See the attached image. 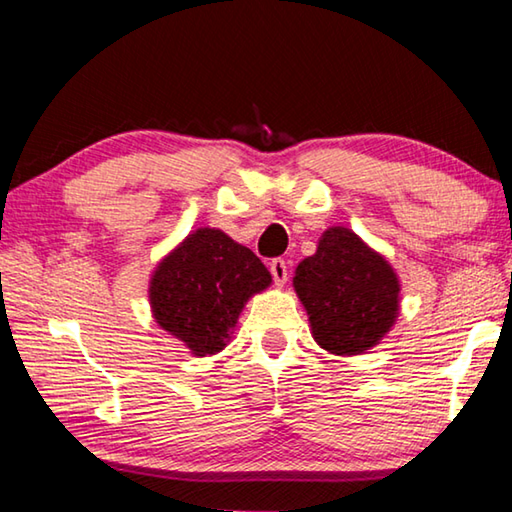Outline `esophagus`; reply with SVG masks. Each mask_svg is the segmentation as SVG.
I'll return each mask as SVG.
<instances>
[{
  "instance_id": "1",
  "label": "esophagus",
  "mask_w": 512,
  "mask_h": 512,
  "mask_svg": "<svg viewBox=\"0 0 512 512\" xmlns=\"http://www.w3.org/2000/svg\"><path fill=\"white\" fill-rule=\"evenodd\" d=\"M271 275H273V280H275V284L277 287H284V284H287V275H289V271H287V262H284V259H273L271 262Z\"/></svg>"
}]
</instances>
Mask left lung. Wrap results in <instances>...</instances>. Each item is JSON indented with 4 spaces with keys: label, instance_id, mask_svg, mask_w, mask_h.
<instances>
[{
    "label": "left lung",
    "instance_id": "left-lung-1",
    "mask_svg": "<svg viewBox=\"0 0 512 512\" xmlns=\"http://www.w3.org/2000/svg\"><path fill=\"white\" fill-rule=\"evenodd\" d=\"M311 336L320 348L352 357L379 345L400 316V277L384 255L350 228L332 225L293 275Z\"/></svg>",
    "mask_w": 512,
    "mask_h": 512
}]
</instances>
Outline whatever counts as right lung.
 I'll use <instances>...</instances> for the list:
<instances>
[{
  "instance_id": "right-lung-1",
  "label": "right lung",
  "mask_w": 512,
  "mask_h": 512,
  "mask_svg": "<svg viewBox=\"0 0 512 512\" xmlns=\"http://www.w3.org/2000/svg\"><path fill=\"white\" fill-rule=\"evenodd\" d=\"M253 250L223 230L198 228L164 255L149 280L151 314L194 357L221 352L246 302L271 287Z\"/></svg>"
}]
</instances>
